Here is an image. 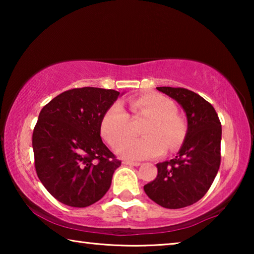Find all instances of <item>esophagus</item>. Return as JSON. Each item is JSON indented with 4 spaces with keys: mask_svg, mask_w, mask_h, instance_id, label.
<instances>
[{
    "mask_svg": "<svg viewBox=\"0 0 254 254\" xmlns=\"http://www.w3.org/2000/svg\"><path fill=\"white\" fill-rule=\"evenodd\" d=\"M124 165H127V166H134V167H137L140 166L141 163L140 162H135V161H130V160H124L123 161Z\"/></svg>",
    "mask_w": 254,
    "mask_h": 254,
    "instance_id": "34e87169",
    "label": "esophagus"
}]
</instances>
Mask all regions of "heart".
I'll use <instances>...</instances> for the list:
<instances>
[{"label":"heart","instance_id":"obj_1","mask_svg":"<svg viewBox=\"0 0 254 254\" xmlns=\"http://www.w3.org/2000/svg\"><path fill=\"white\" fill-rule=\"evenodd\" d=\"M130 109L134 114L149 117L142 137H127L128 115L120 103H114L103 114L101 133L111 145H115V152L128 160H143L158 157L165 152L166 143L175 148L182 143L186 133V123L176 113V106L160 94H145L130 101Z\"/></svg>","mask_w":254,"mask_h":254}]
</instances>
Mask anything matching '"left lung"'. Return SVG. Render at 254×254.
<instances>
[{
	"label": "left lung",
	"instance_id": "obj_1",
	"mask_svg": "<svg viewBox=\"0 0 254 254\" xmlns=\"http://www.w3.org/2000/svg\"><path fill=\"white\" fill-rule=\"evenodd\" d=\"M183 107L187 132L176 157L157 163L158 175L144 185L154 203L177 209L192 205L213 184L221 163L222 126L212 104L186 88L157 87Z\"/></svg>",
	"mask_w": 254,
	"mask_h": 254
}]
</instances>
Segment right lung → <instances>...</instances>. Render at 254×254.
<instances>
[{
    "label": "right lung",
    "mask_w": 254,
    "mask_h": 254,
    "mask_svg": "<svg viewBox=\"0 0 254 254\" xmlns=\"http://www.w3.org/2000/svg\"><path fill=\"white\" fill-rule=\"evenodd\" d=\"M119 96L114 89L74 88L42 107L32 134L34 166L60 203L87 207L110 189L121 161L103 143L101 120Z\"/></svg>",
    "instance_id": "obj_1"
}]
</instances>
